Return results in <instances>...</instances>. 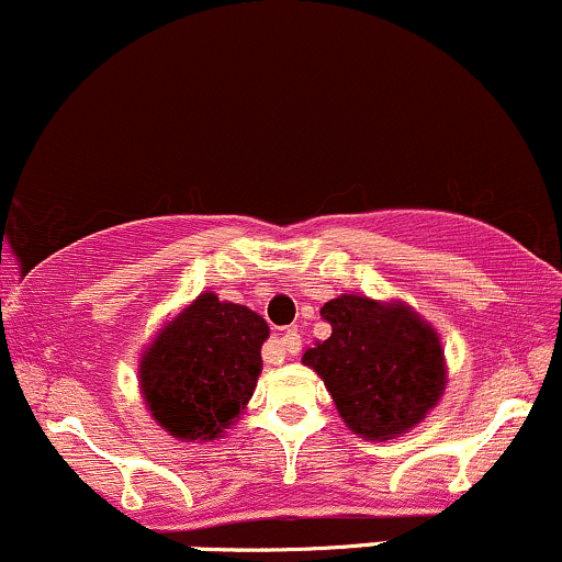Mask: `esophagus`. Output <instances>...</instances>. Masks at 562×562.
Here are the masks:
<instances>
[{
	"mask_svg": "<svg viewBox=\"0 0 562 562\" xmlns=\"http://www.w3.org/2000/svg\"><path fill=\"white\" fill-rule=\"evenodd\" d=\"M300 346H303V342H300V331L297 329H286L281 335V340H276L273 351L265 356V359H268L270 364H281L283 356H286V353H297Z\"/></svg>",
	"mask_w": 562,
	"mask_h": 562,
	"instance_id": "esophagus-1",
	"label": "esophagus"
}]
</instances>
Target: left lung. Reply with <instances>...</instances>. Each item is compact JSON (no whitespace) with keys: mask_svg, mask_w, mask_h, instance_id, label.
Returning <instances> with one entry per match:
<instances>
[{"mask_svg":"<svg viewBox=\"0 0 562 562\" xmlns=\"http://www.w3.org/2000/svg\"><path fill=\"white\" fill-rule=\"evenodd\" d=\"M331 335L303 353L342 424L372 442L396 439L437 407L448 385L439 331L402 300L340 294L322 307Z\"/></svg>","mask_w":562,"mask_h":562,"instance_id":"obj_1","label":"left lung"}]
</instances>
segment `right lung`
<instances>
[{
  "mask_svg": "<svg viewBox=\"0 0 562 562\" xmlns=\"http://www.w3.org/2000/svg\"><path fill=\"white\" fill-rule=\"evenodd\" d=\"M265 318L203 292L158 329L138 359V394L160 428L182 442L225 437L262 372Z\"/></svg>",
  "mask_w": 562,
  "mask_h": 562,
  "instance_id": "right-lung-1",
  "label": "right lung"
}]
</instances>
